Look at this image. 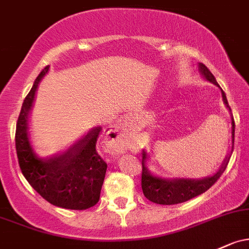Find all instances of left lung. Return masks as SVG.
I'll use <instances>...</instances> for the list:
<instances>
[{"label": "left lung", "instance_id": "obj_1", "mask_svg": "<svg viewBox=\"0 0 249 249\" xmlns=\"http://www.w3.org/2000/svg\"><path fill=\"white\" fill-rule=\"evenodd\" d=\"M199 71L202 72L203 76L217 87L218 83L216 82L213 74L209 71V69L204 64H199ZM222 91V98L226 106L228 107V101H227L226 93L223 90ZM234 133H235V122L234 119L231 120V138L232 143H234ZM146 153H142V173H141V188L147 199L151 202L157 203V204L162 205H172L178 204V203L186 202V200L195 198L199 195L204 194L207 190H209L216 181L221 177L222 173L226 170L228 165V160H226L223 167L221 168L220 172L216 173L215 176L209 178L200 179V180H194V179H173V180H165V179L158 178L156 176H152L145 167Z\"/></svg>", "mask_w": 249, "mask_h": 249}]
</instances>
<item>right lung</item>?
Listing matches in <instances>:
<instances>
[{
    "label": "right lung",
    "instance_id": "1",
    "mask_svg": "<svg viewBox=\"0 0 249 249\" xmlns=\"http://www.w3.org/2000/svg\"><path fill=\"white\" fill-rule=\"evenodd\" d=\"M49 69L46 66L40 72L21 107L15 130L18 165L32 188L51 204L71 210L89 209L100 200L108 166L96 149L101 127L90 130L65 153L50 160L39 159L29 145L27 116L39 82Z\"/></svg>",
    "mask_w": 249,
    "mask_h": 249
}]
</instances>
